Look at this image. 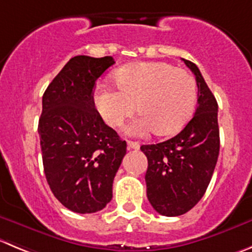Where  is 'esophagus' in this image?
<instances>
[{
	"label": "esophagus",
	"instance_id": "1",
	"mask_svg": "<svg viewBox=\"0 0 252 252\" xmlns=\"http://www.w3.org/2000/svg\"><path fill=\"white\" fill-rule=\"evenodd\" d=\"M138 148H140V143L135 141H127V150H138Z\"/></svg>",
	"mask_w": 252,
	"mask_h": 252
}]
</instances>
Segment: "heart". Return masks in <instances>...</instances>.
Segmentation results:
<instances>
[{
    "label": "heart",
    "mask_w": 252,
    "mask_h": 252,
    "mask_svg": "<svg viewBox=\"0 0 252 252\" xmlns=\"http://www.w3.org/2000/svg\"><path fill=\"white\" fill-rule=\"evenodd\" d=\"M115 85L100 86L94 105L109 126H120L135 111L141 116L126 127L130 135L153 130L159 136L172 135L183 127L193 114L198 96L190 73L164 62H141L117 69Z\"/></svg>",
    "instance_id": "b5f03b06"
}]
</instances>
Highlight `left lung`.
<instances>
[{"mask_svg": "<svg viewBox=\"0 0 252 252\" xmlns=\"http://www.w3.org/2000/svg\"><path fill=\"white\" fill-rule=\"evenodd\" d=\"M183 62L193 71L198 85L194 116L174 137L141 146L148 159L147 198L153 209L164 217L186 214L202 199L220 148L217 100L198 66L186 59Z\"/></svg>", "mask_w": 252, "mask_h": 252, "instance_id": "left-lung-1", "label": "left lung"}]
</instances>
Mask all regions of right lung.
Masks as SVG:
<instances>
[{
    "mask_svg": "<svg viewBox=\"0 0 252 252\" xmlns=\"http://www.w3.org/2000/svg\"><path fill=\"white\" fill-rule=\"evenodd\" d=\"M112 57L71 58L44 92L38 124L45 178L69 210L96 213L112 199V183L126 141L95 109V81Z\"/></svg>",
    "mask_w": 252,
    "mask_h": 252,
    "instance_id": "right-lung-1",
    "label": "right lung"
}]
</instances>
